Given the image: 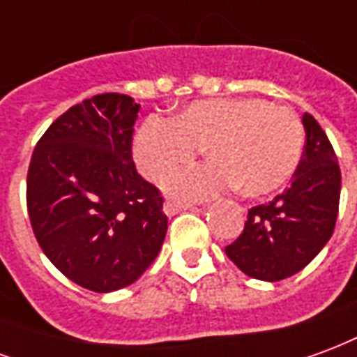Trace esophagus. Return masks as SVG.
I'll return each mask as SVG.
<instances>
[{"mask_svg": "<svg viewBox=\"0 0 357 357\" xmlns=\"http://www.w3.org/2000/svg\"><path fill=\"white\" fill-rule=\"evenodd\" d=\"M191 208H193V204H189V202H176V201L164 202V212H166V216H176V214L181 212V210H191Z\"/></svg>", "mask_w": 357, "mask_h": 357, "instance_id": "1", "label": "esophagus"}]
</instances>
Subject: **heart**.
<instances>
[{"instance_id": "obj_1", "label": "heart", "mask_w": 357, "mask_h": 357, "mask_svg": "<svg viewBox=\"0 0 357 357\" xmlns=\"http://www.w3.org/2000/svg\"><path fill=\"white\" fill-rule=\"evenodd\" d=\"M202 145L214 160L178 168L164 189L179 199H206L237 187L264 197L292 178L302 158L304 126L296 112L258 97L191 102L170 118L151 116L133 143L139 170L151 179L193 158Z\"/></svg>"}]
</instances>
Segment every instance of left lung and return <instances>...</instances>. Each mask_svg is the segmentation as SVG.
<instances>
[{"label":"left lung","mask_w":357,"mask_h":357,"mask_svg":"<svg viewBox=\"0 0 357 357\" xmlns=\"http://www.w3.org/2000/svg\"><path fill=\"white\" fill-rule=\"evenodd\" d=\"M306 145L289 189L248 210L245 229L225 255L248 277L281 281L319 255L335 231L340 168L327 133L312 114L302 116Z\"/></svg>","instance_id":"obj_1"}]
</instances>
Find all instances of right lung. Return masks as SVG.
Segmentation results:
<instances>
[{"label": "right lung", "instance_id": "obj_1", "mask_svg": "<svg viewBox=\"0 0 357 357\" xmlns=\"http://www.w3.org/2000/svg\"><path fill=\"white\" fill-rule=\"evenodd\" d=\"M137 112L130 95H93L61 114L30 158L26 206L36 239L88 291L137 281L166 237L162 195L132 160Z\"/></svg>", "mask_w": 357, "mask_h": 357}]
</instances>
